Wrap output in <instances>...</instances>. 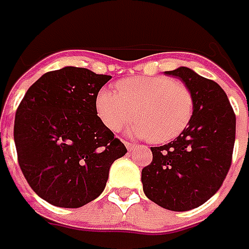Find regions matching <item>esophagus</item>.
I'll use <instances>...</instances> for the list:
<instances>
[{
  "label": "esophagus",
  "mask_w": 249,
  "mask_h": 249,
  "mask_svg": "<svg viewBox=\"0 0 249 249\" xmlns=\"http://www.w3.org/2000/svg\"><path fill=\"white\" fill-rule=\"evenodd\" d=\"M124 145H126V148L129 149V151H131V149L137 147V144H131V142H124Z\"/></svg>",
  "instance_id": "esophagus-1"
}]
</instances>
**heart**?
<instances>
[{
	"label": "heart",
	"instance_id": "obj_1",
	"mask_svg": "<svg viewBox=\"0 0 249 249\" xmlns=\"http://www.w3.org/2000/svg\"><path fill=\"white\" fill-rule=\"evenodd\" d=\"M118 92L102 89L95 109L102 123L113 133L134 119L130 133L155 144L178 137L190 123L194 98L184 83L165 76L129 77L118 83Z\"/></svg>",
	"mask_w": 249,
	"mask_h": 249
}]
</instances>
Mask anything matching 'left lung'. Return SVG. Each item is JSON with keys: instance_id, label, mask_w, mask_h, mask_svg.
I'll return each instance as SVG.
<instances>
[{"instance_id": "obj_1", "label": "left lung", "mask_w": 249, "mask_h": 249, "mask_svg": "<svg viewBox=\"0 0 249 249\" xmlns=\"http://www.w3.org/2000/svg\"><path fill=\"white\" fill-rule=\"evenodd\" d=\"M188 87L194 112L181 134L151 147L152 162L141 172L145 196L159 206L184 212L206 202L222 187L231 166L235 113L223 89L188 68L166 72Z\"/></svg>"}]
</instances>
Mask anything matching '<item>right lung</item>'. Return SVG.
<instances>
[{
    "instance_id": "1",
    "label": "right lung",
    "mask_w": 249,
    "mask_h": 249,
    "mask_svg": "<svg viewBox=\"0 0 249 249\" xmlns=\"http://www.w3.org/2000/svg\"><path fill=\"white\" fill-rule=\"evenodd\" d=\"M112 77L66 66L43 74L15 115L18 162L34 193L51 205L80 208L104 191L124 144L100 119L95 98Z\"/></svg>"
}]
</instances>
